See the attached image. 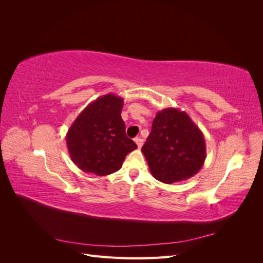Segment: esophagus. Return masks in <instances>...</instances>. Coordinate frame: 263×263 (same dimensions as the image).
<instances>
[{
	"label": "esophagus",
	"mask_w": 263,
	"mask_h": 263,
	"mask_svg": "<svg viewBox=\"0 0 263 263\" xmlns=\"http://www.w3.org/2000/svg\"><path fill=\"white\" fill-rule=\"evenodd\" d=\"M135 142H136V145H137L138 148H141L142 145H144V139L140 138V137H137V138H135Z\"/></svg>",
	"instance_id": "esophagus-1"
}]
</instances>
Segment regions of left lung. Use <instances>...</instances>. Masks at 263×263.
Here are the masks:
<instances>
[{
  "instance_id": "1",
  "label": "left lung",
  "mask_w": 263,
  "mask_h": 263,
  "mask_svg": "<svg viewBox=\"0 0 263 263\" xmlns=\"http://www.w3.org/2000/svg\"><path fill=\"white\" fill-rule=\"evenodd\" d=\"M141 151L154 178L166 184L195 176L206 158L203 133L184 110L174 107L157 113Z\"/></svg>"
}]
</instances>
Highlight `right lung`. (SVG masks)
I'll use <instances>...</instances> for the list:
<instances>
[{"label":"right lung","mask_w":263,"mask_h":263,"mask_svg":"<svg viewBox=\"0 0 263 263\" xmlns=\"http://www.w3.org/2000/svg\"><path fill=\"white\" fill-rule=\"evenodd\" d=\"M123 105L121 97L105 94L90 103L70 126L66 136L69 155L83 172L108 176L121 169L125 157L137 148L126 136Z\"/></svg>","instance_id":"obj_1"}]
</instances>
